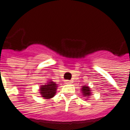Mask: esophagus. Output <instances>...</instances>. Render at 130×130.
Masks as SVG:
<instances>
[{"label":"esophagus","mask_w":130,"mask_h":130,"mask_svg":"<svg viewBox=\"0 0 130 130\" xmlns=\"http://www.w3.org/2000/svg\"><path fill=\"white\" fill-rule=\"evenodd\" d=\"M72 83V81L71 80H66L65 81V83H66V84H69V83Z\"/></svg>","instance_id":"1"}]
</instances>
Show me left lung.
<instances>
[{
  "label": "left lung",
  "instance_id": "1",
  "mask_svg": "<svg viewBox=\"0 0 130 130\" xmlns=\"http://www.w3.org/2000/svg\"><path fill=\"white\" fill-rule=\"evenodd\" d=\"M81 91L83 92V96H89L91 93V90H90V88L86 86H83L82 87V89Z\"/></svg>",
  "mask_w": 130,
  "mask_h": 130
}]
</instances>
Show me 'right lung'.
Returning a JSON list of instances; mask_svg holds the SVG:
<instances>
[{
    "label": "right lung",
    "mask_w": 130,
    "mask_h": 130,
    "mask_svg": "<svg viewBox=\"0 0 130 130\" xmlns=\"http://www.w3.org/2000/svg\"><path fill=\"white\" fill-rule=\"evenodd\" d=\"M57 90V86L55 83L50 80L46 85H42L40 88V93L44 99H51L55 96Z\"/></svg>",
    "instance_id": "add662e5"
}]
</instances>
